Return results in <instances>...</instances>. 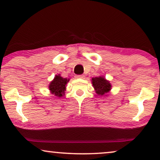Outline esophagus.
Wrapping results in <instances>:
<instances>
[{"label": "esophagus", "instance_id": "obj_1", "mask_svg": "<svg viewBox=\"0 0 160 160\" xmlns=\"http://www.w3.org/2000/svg\"><path fill=\"white\" fill-rule=\"evenodd\" d=\"M76 78H84V75H77L76 76Z\"/></svg>", "mask_w": 160, "mask_h": 160}]
</instances>
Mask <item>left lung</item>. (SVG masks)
Returning a JSON list of instances; mask_svg holds the SVG:
<instances>
[{
	"instance_id": "left-lung-1",
	"label": "left lung",
	"mask_w": 160,
	"mask_h": 160,
	"mask_svg": "<svg viewBox=\"0 0 160 160\" xmlns=\"http://www.w3.org/2000/svg\"><path fill=\"white\" fill-rule=\"evenodd\" d=\"M92 85L98 95H104L111 89V84L103 77L99 76L92 78Z\"/></svg>"
}]
</instances>
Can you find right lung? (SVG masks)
Returning <instances> with one entry per match:
<instances>
[{
  "label": "right lung",
  "instance_id": "right-lung-1",
  "mask_svg": "<svg viewBox=\"0 0 160 160\" xmlns=\"http://www.w3.org/2000/svg\"><path fill=\"white\" fill-rule=\"evenodd\" d=\"M68 81L69 79L62 78L60 75L56 76L49 86L50 91L55 96L62 97L65 90V85Z\"/></svg>",
  "mask_w": 160,
  "mask_h": 160
}]
</instances>
